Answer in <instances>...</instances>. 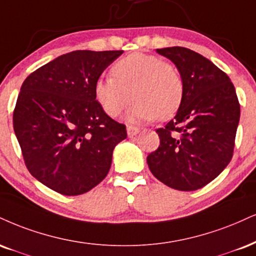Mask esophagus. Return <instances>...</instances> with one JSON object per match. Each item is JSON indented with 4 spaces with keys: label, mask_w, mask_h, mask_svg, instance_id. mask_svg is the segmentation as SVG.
<instances>
[{
    "label": "esophagus",
    "mask_w": 256,
    "mask_h": 256,
    "mask_svg": "<svg viewBox=\"0 0 256 256\" xmlns=\"http://www.w3.org/2000/svg\"><path fill=\"white\" fill-rule=\"evenodd\" d=\"M137 134H140V128H134V126H128V136L134 138Z\"/></svg>",
    "instance_id": "esophagus-1"
}]
</instances>
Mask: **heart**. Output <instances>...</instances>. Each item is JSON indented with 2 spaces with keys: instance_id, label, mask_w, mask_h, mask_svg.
Returning <instances> with one entry per match:
<instances>
[{
  "instance_id": "obj_1",
  "label": "heart",
  "mask_w": 256,
  "mask_h": 256,
  "mask_svg": "<svg viewBox=\"0 0 256 256\" xmlns=\"http://www.w3.org/2000/svg\"><path fill=\"white\" fill-rule=\"evenodd\" d=\"M113 78H100L94 84V94L102 110L116 116L128 106L132 95L136 102L128 120L152 122L172 118L184 98V82L173 64L158 56L134 52L116 62Z\"/></svg>"
}]
</instances>
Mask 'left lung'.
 Here are the masks:
<instances>
[{
  "instance_id": "left-lung-1",
  "label": "left lung",
  "mask_w": 256,
  "mask_h": 256,
  "mask_svg": "<svg viewBox=\"0 0 256 256\" xmlns=\"http://www.w3.org/2000/svg\"><path fill=\"white\" fill-rule=\"evenodd\" d=\"M184 82L176 114L156 130L160 146L146 158L158 180L178 190H196L216 178L232 158L240 104L229 76L202 54L180 46L158 48Z\"/></svg>"
}]
</instances>
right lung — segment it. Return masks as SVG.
<instances>
[{
    "label": "right lung",
    "instance_id": "right-lung-1",
    "mask_svg": "<svg viewBox=\"0 0 256 256\" xmlns=\"http://www.w3.org/2000/svg\"><path fill=\"white\" fill-rule=\"evenodd\" d=\"M124 51L62 54L24 80L13 114L30 173L64 196L90 190L106 178L125 125L104 113L94 84Z\"/></svg>",
    "mask_w": 256,
    "mask_h": 256
}]
</instances>
